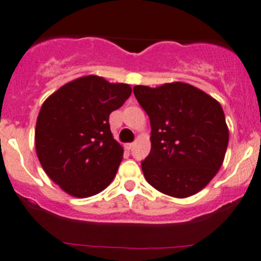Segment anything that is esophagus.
<instances>
[{"mask_svg": "<svg viewBox=\"0 0 261 261\" xmlns=\"http://www.w3.org/2000/svg\"><path fill=\"white\" fill-rule=\"evenodd\" d=\"M134 147V144L133 142H130V144H125V149L126 150H131Z\"/></svg>", "mask_w": 261, "mask_h": 261, "instance_id": "1", "label": "esophagus"}]
</instances>
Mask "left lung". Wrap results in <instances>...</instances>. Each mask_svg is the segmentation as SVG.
<instances>
[{
    "label": "left lung",
    "mask_w": 261,
    "mask_h": 261,
    "mask_svg": "<svg viewBox=\"0 0 261 261\" xmlns=\"http://www.w3.org/2000/svg\"><path fill=\"white\" fill-rule=\"evenodd\" d=\"M151 125V151L141 163L147 182L169 196L199 193L220 170L229 128L220 103L193 85L134 87Z\"/></svg>",
    "instance_id": "1"
}]
</instances>
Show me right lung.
Returning a JSON list of instances; mask_svg holds the SVG:
<instances>
[{"instance_id":"obj_1","label":"right lung","mask_w":261,"mask_h":261,"mask_svg":"<svg viewBox=\"0 0 261 261\" xmlns=\"http://www.w3.org/2000/svg\"><path fill=\"white\" fill-rule=\"evenodd\" d=\"M130 95V85L89 75L65 84L42 103L35 130L37 158L68 195H96L114 180L123 149L112 136L109 116Z\"/></svg>"}]
</instances>
